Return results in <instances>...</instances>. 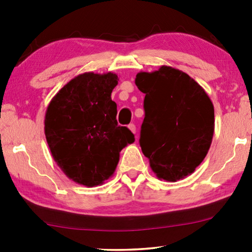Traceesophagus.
I'll use <instances>...</instances> for the list:
<instances>
[{
  "instance_id": "1",
  "label": "esophagus",
  "mask_w": 252,
  "mask_h": 252,
  "mask_svg": "<svg viewBox=\"0 0 252 252\" xmlns=\"http://www.w3.org/2000/svg\"><path fill=\"white\" fill-rule=\"evenodd\" d=\"M128 128H129L130 132L135 134V132H136V127H135V125H134V124H129V125H128Z\"/></svg>"
}]
</instances>
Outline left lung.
<instances>
[{"label": "left lung", "mask_w": 252, "mask_h": 252, "mask_svg": "<svg viewBox=\"0 0 252 252\" xmlns=\"http://www.w3.org/2000/svg\"><path fill=\"white\" fill-rule=\"evenodd\" d=\"M135 85L146 94L142 153L157 178L182 180L202 163L212 143L211 99L187 73L166 65L137 73Z\"/></svg>", "instance_id": "left-lung-1"}]
</instances>
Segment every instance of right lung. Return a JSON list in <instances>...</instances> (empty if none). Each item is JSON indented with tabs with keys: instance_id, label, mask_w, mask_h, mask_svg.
<instances>
[{
	"instance_id": "add662e5",
	"label": "right lung",
	"mask_w": 252,
	"mask_h": 252,
	"mask_svg": "<svg viewBox=\"0 0 252 252\" xmlns=\"http://www.w3.org/2000/svg\"><path fill=\"white\" fill-rule=\"evenodd\" d=\"M116 73L85 72L51 98L44 134L51 156L71 180L86 187L102 185L115 173L119 154L134 135L117 123L111 99Z\"/></svg>"
}]
</instances>
